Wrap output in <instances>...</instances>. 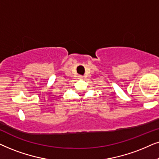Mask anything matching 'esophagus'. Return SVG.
Listing matches in <instances>:
<instances>
[{
    "instance_id": "1",
    "label": "esophagus",
    "mask_w": 159,
    "mask_h": 159,
    "mask_svg": "<svg viewBox=\"0 0 159 159\" xmlns=\"http://www.w3.org/2000/svg\"><path fill=\"white\" fill-rule=\"evenodd\" d=\"M78 78H79V79H83L84 77L82 75H79V76H78Z\"/></svg>"
}]
</instances>
